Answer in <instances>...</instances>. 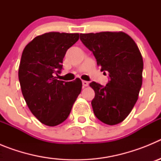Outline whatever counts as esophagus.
<instances>
[{"label": "esophagus", "mask_w": 161, "mask_h": 161, "mask_svg": "<svg viewBox=\"0 0 161 161\" xmlns=\"http://www.w3.org/2000/svg\"><path fill=\"white\" fill-rule=\"evenodd\" d=\"M82 85H83L84 87H87L88 85H89V82L86 81V80H83L82 81Z\"/></svg>", "instance_id": "1"}]
</instances>
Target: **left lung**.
<instances>
[{"label": "left lung", "mask_w": 161, "mask_h": 161, "mask_svg": "<svg viewBox=\"0 0 161 161\" xmlns=\"http://www.w3.org/2000/svg\"><path fill=\"white\" fill-rule=\"evenodd\" d=\"M80 38L93 52L101 71L109 72L106 86L89 84L95 92L91 102L93 113L107 125L122 123L137 102L142 86L143 62L139 47L122 31L80 34Z\"/></svg>", "instance_id": "8db88e82"}]
</instances>
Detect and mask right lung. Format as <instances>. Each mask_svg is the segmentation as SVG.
<instances>
[{
  "label": "right lung",
  "mask_w": 161,
  "mask_h": 161,
  "mask_svg": "<svg viewBox=\"0 0 161 161\" xmlns=\"http://www.w3.org/2000/svg\"><path fill=\"white\" fill-rule=\"evenodd\" d=\"M79 34L49 32L35 37L25 47L18 78L26 105L44 125L55 126L67 119L81 92L79 78L70 82L56 79L66 52Z\"/></svg>",
  "instance_id": "right-lung-1"
}]
</instances>
